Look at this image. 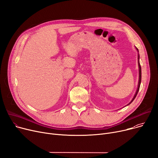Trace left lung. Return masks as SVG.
<instances>
[{
    "label": "left lung",
    "instance_id": "left-lung-1",
    "mask_svg": "<svg viewBox=\"0 0 158 158\" xmlns=\"http://www.w3.org/2000/svg\"><path fill=\"white\" fill-rule=\"evenodd\" d=\"M136 50H137V51L139 52V49L136 48ZM139 58H140V56H139V54H138V64H139V83H138V88H137V89H136V91L135 94V96L133 97L132 100L128 105H130L134 100L136 96L137 95V93H138V92L139 91V89H140V83H141V78H142V72H141V66H140V62H139ZM128 105H127V106H128Z\"/></svg>",
    "mask_w": 158,
    "mask_h": 158
}]
</instances>
